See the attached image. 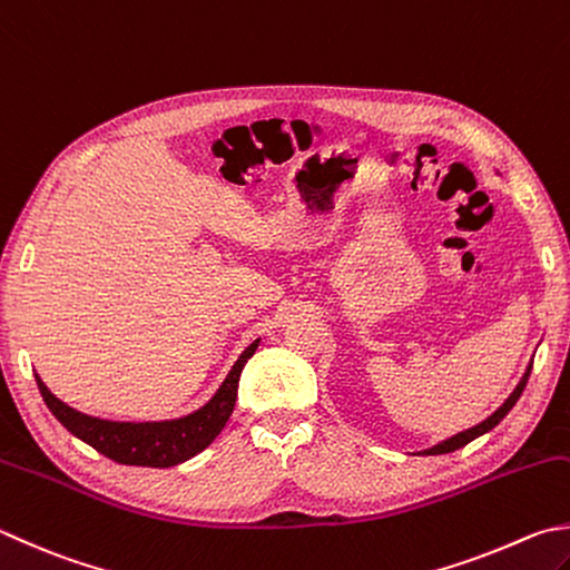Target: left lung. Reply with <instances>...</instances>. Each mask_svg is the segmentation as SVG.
<instances>
[{"mask_svg": "<svg viewBox=\"0 0 570 570\" xmlns=\"http://www.w3.org/2000/svg\"><path fill=\"white\" fill-rule=\"evenodd\" d=\"M531 367H533V360L529 362V367H525V372H523V377L519 380V384H517V390H513L509 396H507V402H503L497 412H493L491 416H487L484 422H479L476 426H469V429H464V432H459V434H454V436H449V439H444V442H439V444H434V446H429V449H422V456H434V454H449V452H456V449H461V446H466L469 442H474L476 436H481V434H487V432H491L493 426H497L503 416H507L511 410H513V404L519 402V396L523 394V390H525V382H529V377H531Z\"/></svg>", "mask_w": 570, "mask_h": 570, "instance_id": "8db88e82", "label": "left lung"}]
</instances>
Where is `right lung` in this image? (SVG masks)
Segmentation results:
<instances>
[{
  "label": "right lung",
  "mask_w": 570,
  "mask_h": 570,
  "mask_svg": "<svg viewBox=\"0 0 570 570\" xmlns=\"http://www.w3.org/2000/svg\"><path fill=\"white\" fill-rule=\"evenodd\" d=\"M257 345H261V337L253 340L250 345L240 352V357L235 360L230 372L225 374V380L220 382L216 394H213L206 404L193 410L190 414L176 419H160V422H111V419L83 414L79 410H73V406L63 404L57 394H51L39 374H35V377L49 412L57 416L73 436L94 446L96 452L126 466L168 469L184 464V461L200 454L203 449L220 434V429L233 414L235 396H238L240 372L245 367V362L255 354Z\"/></svg>",
  "instance_id": "right-lung-1"
}]
</instances>
